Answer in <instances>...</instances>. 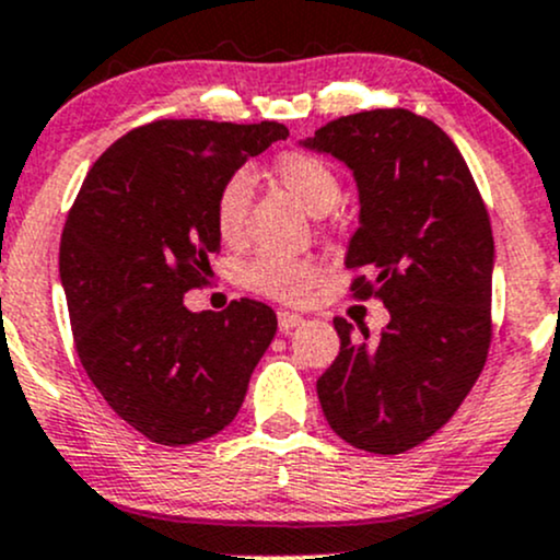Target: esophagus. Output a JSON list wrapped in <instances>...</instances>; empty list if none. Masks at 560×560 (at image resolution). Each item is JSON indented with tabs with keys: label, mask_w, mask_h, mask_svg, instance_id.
<instances>
[{
	"label": "esophagus",
	"mask_w": 560,
	"mask_h": 560,
	"mask_svg": "<svg viewBox=\"0 0 560 560\" xmlns=\"http://www.w3.org/2000/svg\"><path fill=\"white\" fill-rule=\"evenodd\" d=\"M302 323H304V317L296 315V312H288V310L278 312V328L282 330V334H288V330L302 326Z\"/></svg>",
	"instance_id": "1"
}]
</instances>
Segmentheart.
Masks as SVG:
<instances>
[{"mask_svg": "<svg viewBox=\"0 0 560 560\" xmlns=\"http://www.w3.org/2000/svg\"><path fill=\"white\" fill-rule=\"evenodd\" d=\"M278 182L296 197L310 213H328L341 195V182L326 160L310 152H285L275 162ZM250 202V176L232 173L215 195V230L224 240H237L243 232L245 210ZM320 280V264L306 256L258 254L243 269V285L278 302H299Z\"/></svg>", "mask_w": 560, "mask_h": 560, "instance_id": "obj_1", "label": "heart"}]
</instances>
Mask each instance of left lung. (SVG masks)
Instances as JSON below:
<instances>
[{
	"label": "left lung",
	"instance_id": "8db88e82",
	"mask_svg": "<svg viewBox=\"0 0 560 560\" xmlns=\"http://www.w3.org/2000/svg\"><path fill=\"white\" fill-rule=\"evenodd\" d=\"M354 173L360 226L347 248L354 299H382L389 323L336 317L341 347L317 378L330 430L371 454H402L454 417L491 345L494 237L472 173L432 119L408 109L339 117L304 141Z\"/></svg>",
	"mask_w": 560,
	"mask_h": 560
}]
</instances>
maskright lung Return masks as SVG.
Here are the masks:
<instances>
[{
  "instance_id": "obj_1",
  "label": "right lung",
  "mask_w": 560,
  "mask_h": 560,
  "mask_svg": "<svg viewBox=\"0 0 560 560\" xmlns=\"http://www.w3.org/2000/svg\"><path fill=\"white\" fill-rule=\"evenodd\" d=\"M280 138V122L141 125L95 160L69 210L58 267L77 354L114 413L160 446L224 430L275 339L272 306L189 312L184 293L208 285L221 250L219 186Z\"/></svg>"
}]
</instances>
